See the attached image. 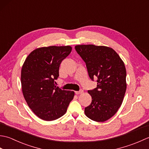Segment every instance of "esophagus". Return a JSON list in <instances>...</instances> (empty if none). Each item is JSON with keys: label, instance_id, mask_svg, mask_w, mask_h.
<instances>
[{"label": "esophagus", "instance_id": "esophagus-1", "mask_svg": "<svg viewBox=\"0 0 149 149\" xmlns=\"http://www.w3.org/2000/svg\"><path fill=\"white\" fill-rule=\"evenodd\" d=\"M84 92V91L83 90H81L80 91H75V93L79 95V94H81V93H83Z\"/></svg>", "mask_w": 149, "mask_h": 149}]
</instances>
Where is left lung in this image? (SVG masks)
<instances>
[{
  "instance_id": "left-lung-1",
  "label": "left lung",
  "mask_w": 149,
  "mask_h": 149,
  "mask_svg": "<svg viewBox=\"0 0 149 149\" xmlns=\"http://www.w3.org/2000/svg\"><path fill=\"white\" fill-rule=\"evenodd\" d=\"M77 52L86 63L91 80L97 77V87L88 91L92 100L85 107L88 118L105 122L118 111L125 93L126 69L124 63L112 48L95 45H77Z\"/></svg>"
}]
</instances>
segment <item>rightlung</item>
<instances>
[{"instance_id":"obj_1","label":"right lung","mask_w":149,"mask_h":149,"mask_svg":"<svg viewBox=\"0 0 149 149\" xmlns=\"http://www.w3.org/2000/svg\"><path fill=\"white\" fill-rule=\"evenodd\" d=\"M72 47H40L31 52L21 70L22 90L33 112L45 121L64 115L74 91L61 90L55 85L59 65L72 51Z\"/></svg>"}]
</instances>
